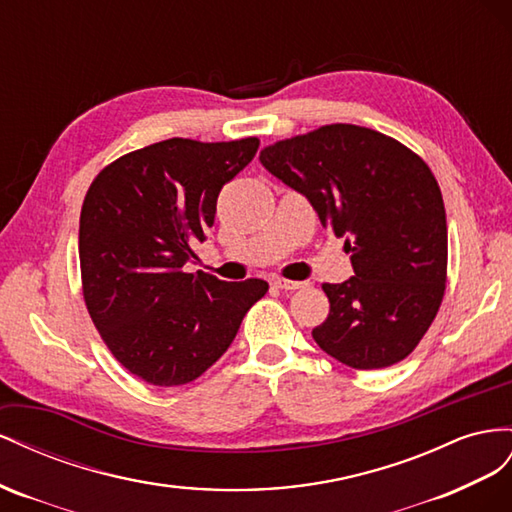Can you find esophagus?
Listing matches in <instances>:
<instances>
[{"mask_svg":"<svg viewBox=\"0 0 512 512\" xmlns=\"http://www.w3.org/2000/svg\"><path fill=\"white\" fill-rule=\"evenodd\" d=\"M272 285H274V287H279V289H285V291H294V289L304 287V283H302V281H289V279H274V281H272Z\"/></svg>","mask_w":512,"mask_h":512,"instance_id":"1","label":"esophagus"}]
</instances>
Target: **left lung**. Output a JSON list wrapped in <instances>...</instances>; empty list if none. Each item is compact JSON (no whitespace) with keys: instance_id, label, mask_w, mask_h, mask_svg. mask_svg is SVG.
I'll list each match as a JSON object with an SVG mask.
<instances>
[{"instance_id":"obj_1","label":"left lung","mask_w":512,"mask_h":512,"mask_svg":"<svg viewBox=\"0 0 512 512\" xmlns=\"http://www.w3.org/2000/svg\"><path fill=\"white\" fill-rule=\"evenodd\" d=\"M259 160L309 199L352 253V279L321 285L330 313L313 328L315 343L360 371L410 356L446 291V210L429 165L397 139L354 124L276 141Z\"/></svg>"}]
</instances>
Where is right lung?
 Here are the masks:
<instances>
[{"label":"right lung","instance_id":"1","mask_svg":"<svg viewBox=\"0 0 512 512\" xmlns=\"http://www.w3.org/2000/svg\"><path fill=\"white\" fill-rule=\"evenodd\" d=\"M257 137H173L113 160L87 188L79 221L83 300L126 371L182 386L221 358L268 283L188 272L214 225L221 188L251 163Z\"/></svg>","mask_w":512,"mask_h":512}]
</instances>
